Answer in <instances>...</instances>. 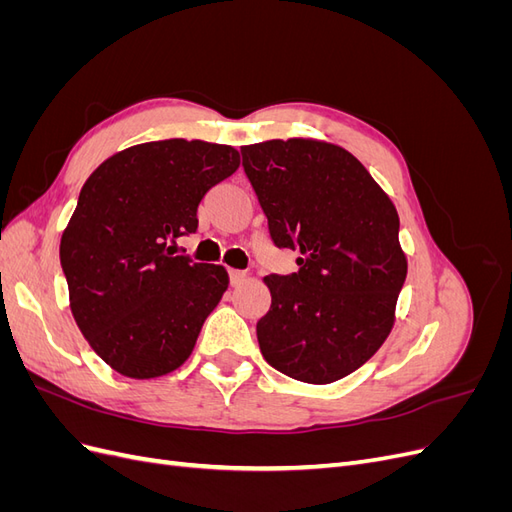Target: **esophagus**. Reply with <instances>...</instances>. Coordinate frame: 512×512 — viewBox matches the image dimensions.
<instances>
[{"label":"esophagus","instance_id":"34e87169","mask_svg":"<svg viewBox=\"0 0 512 512\" xmlns=\"http://www.w3.org/2000/svg\"><path fill=\"white\" fill-rule=\"evenodd\" d=\"M228 275H230V284L232 286H241V284L247 282V277H250L245 271H237V269H230Z\"/></svg>","mask_w":512,"mask_h":512}]
</instances>
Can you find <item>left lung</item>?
<instances>
[{"label":"left lung","instance_id":"8db88e82","mask_svg":"<svg viewBox=\"0 0 512 512\" xmlns=\"http://www.w3.org/2000/svg\"><path fill=\"white\" fill-rule=\"evenodd\" d=\"M243 168L277 247L301 252L299 273L267 275L260 352L282 374L331 384L367 363L395 324L408 258L399 215L369 170L316 138L245 145Z\"/></svg>","mask_w":512,"mask_h":512}]
</instances>
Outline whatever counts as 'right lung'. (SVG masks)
Masks as SVG:
<instances>
[{
	"mask_svg": "<svg viewBox=\"0 0 512 512\" xmlns=\"http://www.w3.org/2000/svg\"><path fill=\"white\" fill-rule=\"evenodd\" d=\"M239 164L230 145L168 138L117 151L85 181L61 269L81 333L121 376L160 378L190 359L228 273L168 241L196 232L200 200Z\"/></svg>",
	"mask_w": 512,
	"mask_h": 512,
	"instance_id": "add662e5",
	"label": "right lung"
}]
</instances>
